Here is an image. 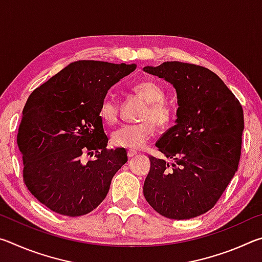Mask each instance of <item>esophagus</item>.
<instances>
[{
  "label": "esophagus",
  "mask_w": 262,
  "mask_h": 262,
  "mask_svg": "<svg viewBox=\"0 0 262 262\" xmlns=\"http://www.w3.org/2000/svg\"><path fill=\"white\" fill-rule=\"evenodd\" d=\"M135 155H136V151H134V150H128V151H127L128 158H132L133 156H135Z\"/></svg>",
  "instance_id": "34e87169"
}]
</instances>
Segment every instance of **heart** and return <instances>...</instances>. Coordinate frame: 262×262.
<instances>
[{"instance_id": "obj_1", "label": "heart", "mask_w": 262, "mask_h": 262, "mask_svg": "<svg viewBox=\"0 0 262 262\" xmlns=\"http://www.w3.org/2000/svg\"><path fill=\"white\" fill-rule=\"evenodd\" d=\"M132 91L145 101L140 119L142 121L123 125L112 133L111 140L115 147L128 149L143 148L155 135L157 125L166 126L171 122L173 111L164 99L163 89L152 81H141L133 85ZM118 100L113 97H105L100 104L99 114L108 125H114L119 119Z\"/></svg>"}]
</instances>
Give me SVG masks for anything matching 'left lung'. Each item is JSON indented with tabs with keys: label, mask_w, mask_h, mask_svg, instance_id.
<instances>
[{
	"label": "left lung",
	"mask_w": 262,
	"mask_h": 262,
	"mask_svg": "<svg viewBox=\"0 0 262 262\" xmlns=\"http://www.w3.org/2000/svg\"><path fill=\"white\" fill-rule=\"evenodd\" d=\"M144 72L173 84L179 105L177 125L156 143L174 163L149 157L144 198L167 219L200 216L216 205L238 168L242 104L215 73L201 66L167 61Z\"/></svg>",
	"instance_id": "obj_1"
}]
</instances>
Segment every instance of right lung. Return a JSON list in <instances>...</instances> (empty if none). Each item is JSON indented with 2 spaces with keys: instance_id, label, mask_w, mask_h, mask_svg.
<instances>
[{
  "instance_id": "right-lung-1",
  "label": "right lung",
  "mask_w": 262,
  "mask_h": 262,
  "mask_svg": "<svg viewBox=\"0 0 262 262\" xmlns=\"http://www.w3.org/2000/svg\"><path fill=\"white\" fill-rule=\"evenodd\" d=\"M135 69V64L76 61L30 95L17 134L23 180L52 211L85 215L107 195L127 152L106 148L99 108L110 88ZM94 154L83 163V156Z\"/></svg>"
}]
</instances>
